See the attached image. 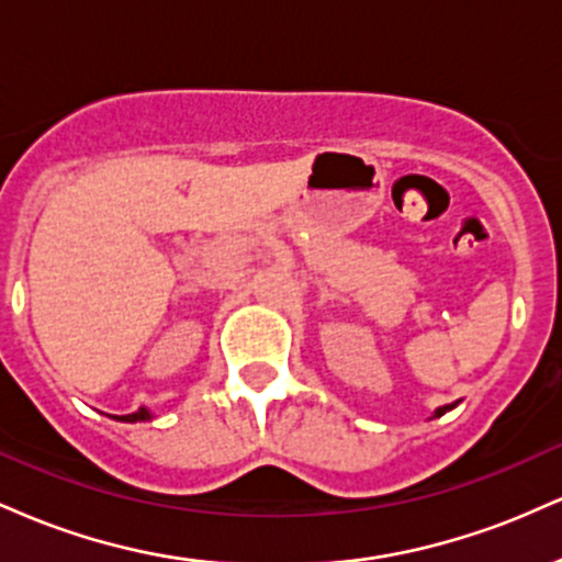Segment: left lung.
Instances as JSON below:
<instances>
[{
    "label": "left lung",
    "mask_w": 562,
    "mask_h": 562,
    "mask_svg": "<svg viewBox=\"0 0 562 562\" xmlns=\"http://www.w3.org/2000/svg\"><path fill=\"white\" fill-rule=\"evenodd\" d=\"M449 409H451V406H441V409H438V412H436V417H441V415H443V412H449Z\"/></svg>",
    "instance_id": "8db88e82"
}]
</instances>
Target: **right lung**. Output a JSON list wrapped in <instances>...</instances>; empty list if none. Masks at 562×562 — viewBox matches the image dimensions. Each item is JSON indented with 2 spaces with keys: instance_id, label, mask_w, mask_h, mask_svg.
I'll return each mask as SVG.
<instances>
[{
  "instance_id": "1",
  "label": "right lung",
  "mask_w": 562,
  "mask_h": 562,
  "mask_svg": "<svg viewBox=\"0 0 562 562\" xmlns=\"http://www.w3.org/2000/svg\"><path fill=\"white\" fill-rule=\"evenodd\" d=\"M147 417H150V412H147V409H137V412H132V415H121V417H115V420L137 423V420H147Z\"/></svg>"
}]
</instances>
